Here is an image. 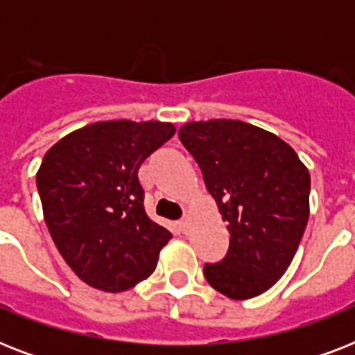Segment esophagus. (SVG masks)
Wrapping results in <instances>:
<instances>
[{
  "label": "esophagus",
  "mask_w": 355,
  "mask_h": 355,
  "mask_svg": "<svg viewBox=\"0 0 355 355\" xmlns=\"http://www.w3.org/2000/svg\"><path fill=\"white\" fill-rule=\"evenodd\" d=\"M177 227H178V230H180V232H182V234L188 232V228H189L188 217H182V219H180V221L177 223Z\"/></svg>",
  "instance_id": "1"
}]
</instances>
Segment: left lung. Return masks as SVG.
<instances>
[{"instance_id": "8db88e82", "label": "left lung", "mask_w": 355, "mask_h": 355, "mask_svg": "<svg viewBox=\"0 0 355 355\" xmlns=\"http://www.w3.org/2000/svg\"><path fill=\"white\" fill-rule=\"evenodd\" d=\"M182 145L199 164L230 247L206 263L208 284L232 300L258 297L286 272L309 217V171L276 134L237 119L186 123Z\"/></svg>"}]
</instances>
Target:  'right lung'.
<instances>
[{
	"label": "right lung",
	"mask_w": 355,
	"mask_h": 355,
	"mask_svg": "<svg viewBox=\"0 0 355 355\" xmlns=\"http://www.w3.org/2000/svg\"><path fill=\"white\" fill-rule=\"evenodd\" d=\"M160 121H99L47 150L36 173L44 219L64 261L88 286L127 291L145 280L171 239L144 208L138 169L173 138Z\"/></svg>",
	"instance_id": "1"
}]
</instances>
